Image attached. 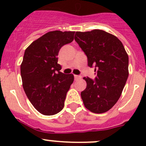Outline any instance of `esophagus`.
<instances>
[{"instance_id": "34e87169", "label": "esophagus", "mask_w": 146, "mask_h": 146, "mask_svg": "<svg viewBox=\"0 0 146 146\" xmlns=\"http://www.w3.org/2000/svg\"><path fill=\"white\" fill-rule=\"evenodd\" d=\"M74 78H75V80H78V79H80V78H81V76H78V75H75Z\"/></svg>"}]
</instances>
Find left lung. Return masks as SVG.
<instances>
[{"label":"left lung","mask_w":146,"mask_h":146,"mask_svg":"<svg viewBox=\"0 0 146 146\" xmlns=\"http://www.w3.org/2000/svg\"><path fill=\"white\" fill-rule=\"evenodd\" d=\"M75 40L95 68L96 77L84 79L87 87L81 92L84 105L92 112L110 110L121 96L129 77V56L121 42L104 30L76 32Z\"/></svg>","instance_id":"obj_1"}]
</instances>
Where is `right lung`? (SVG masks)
Listing matches in <instances>:
<instances>
[{"label": "right lung", "instance_id": "1", "mask_svg": "<svg viewBox=\"0 0 146 146\" xmlns=\"http://www.w3.org/2000/svg\"><path fill=\"white\" fill-rule=\"evenodd\" d=\"M75 32H47L26 48L20 66L26 95L39 112L54 115L63 110L66 94L74 80L73 74L60 72L58 54L70 43Z\"/></svg>", "mask_w": 146, "mask_h": 146}]
</instances>
